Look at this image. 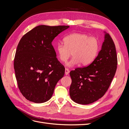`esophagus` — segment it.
I'll return each instance as SVG.
<instances>
[{
  "instance_id": "obj_1",
  "label": "esophagus",
  "mask_w": 129,
  "mask_h": 129,
  "mask_svg": "<svg viewBox=\"0 0 129 129\" xmlns=\"http://www.w3.org/2000/svg\"><path fill=\"white\" fill-rule=\"evenodd\" d=\"M69 73V70L67 68H66L65 69V74L66 75H68Z\"/></svg>"
}]
</instances>
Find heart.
<instances>
[{
  "label": "heart",
  "instance_id": "obj_1",
  "mask_svg": "<svg viewBox=\"0 0 129 129\" xmlns=\"http://www.w3.org/2000/svg\"><path fill=\"white\" fill-rule=\"evenodd\" d=\"M64 43H59L55 46V51L59 60L64 62L73 56L67 66L74 67L78 63L82 66L89 65L96 57L99 48V41L95 37L87 35L73 33L67 35Z\"/></svg>",
  "mask_w": 129,
  "mask_h": 129
}]
</instances>
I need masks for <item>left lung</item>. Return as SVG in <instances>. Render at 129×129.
I'll return each mask as SVG.
<instances>
[{
  "instance_id": "obj_1",
  "label": "left lung",
  "mask_w": 129,
  "mask_h": 129,
  "mask_svg": "<svg viewBox=\"0 0 129 129\" xmlns=\"http://www.w3.org/2000/svg\"><path fill=\"white\" fill-rule=\"evenodd\" d=\"M117 57L112 37L105 33L101 50L92 62L87 67L77 68L70 72L72 80L69 94L79 104H92L107 92L116 73Z\"/></svg>"
}]
</instances>
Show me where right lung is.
I'll return each instance as SVG.
<instances>
[{
  "instance_id": "add662e5",
  "label": "right lung",
  "mask_w": 129,
  "mask_h": 129,
  "mask_svg": "<svg viewBox=\"0 0 129 129\" xmlns=\"http://www.w3.org/2000/svg\"><path fill=\"white\" fill-rule=\"evenodd\" d=\"M69 27L38 25L20 41L14 68L19 90L28 100L43 103L50 100L57 82L63 77L65 68L57 59L52 42Z\"/></svg>"
}]
</instances>
